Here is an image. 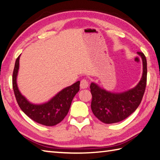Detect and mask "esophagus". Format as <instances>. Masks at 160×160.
I'll return each mask as SVG.
<instances>
[{"label": "esophagus", "instance_id": "esophagus-1", "mask_svg": "<svg viewBox=\"0 0 160 160\" xmlns=\"http://www.w3.org/2000/svg\"><path fill=\"white\" fill-rule=\"evenodd\" d=\"M89 87V82L86 79H83L80 82V88L81 89H87Z\"/></svg>", "mask_w": 160, "mask_h": 160}]
</instances>
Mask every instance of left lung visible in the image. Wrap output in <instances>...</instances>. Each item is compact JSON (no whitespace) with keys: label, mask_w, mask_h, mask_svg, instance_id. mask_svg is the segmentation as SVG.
<instances>
[{"label":"left lung","mask_w":160,"mask_h":160,"mask_svg":"<svg viewBox=\"0 0 160 160\" xmlns=\"http://www.w3.org/2000/svg\"><path fill=\"white\" fill-rule=\"evenodd\" d=\"M142 59L143 73L137 85L126 92L114 93L92 82L90 85L92 101L91 108L93 114L102 123H118L132 114L142 102L146 86L147 62L144 54L137 52Z\"/></svg>","instance_id":"8db88e82"}]
</instances>
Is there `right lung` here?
Masks as SVG:
<instances>
[{
	"label": "right lung",
	"mask_w": 160,
	"mask_h": 160,
	"mask_svg": "<svg viewBox=\"0 0 160 160\" xmlns=\"http://www.w3.org/2000/svg\"><path fill=\"white\" fill-rule=\"evenodd\" d=\"M19 55L15 62L12 76V85L17 101L21 110L37 123L53 126L64 119L69 110L72 101L80 90V81L65 87L47 102L34 104L25 97L18 87L17 76L19 69Z\"/></svg>",
	"instance_id": "1"
}]
</instances>
